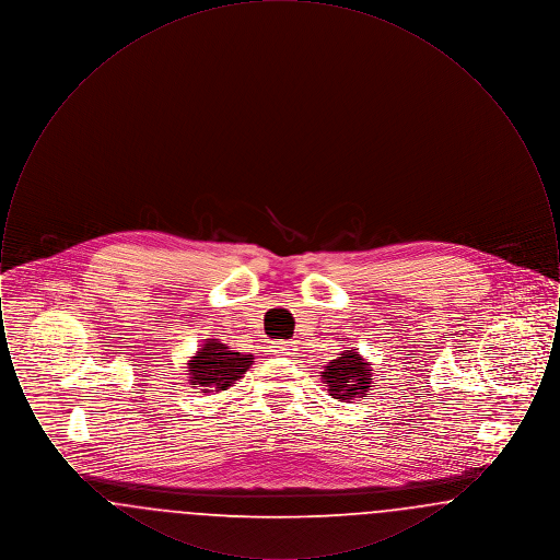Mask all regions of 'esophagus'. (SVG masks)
Wrapping results in <instances>:
<instances>
[{"instance_id":"34e87169","label":"esophagus","mask_w":560,"mask_h":560,"mask_svg":"<svg viewBox=\"0 0 560 560\" xmlns=\"http://www.w3.org/2000/svg\"><path fill=\"white\" fill-rule=\"evenodd\" d=\"M295 350H298L295 342H277V345H272V352H275V354H285V357H290V354H295Z\"/></svg>"}]
</instances>
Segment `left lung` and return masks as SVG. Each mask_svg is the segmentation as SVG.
Here are the masks:
<instances>
[{"instance_id":"left-lung-1","label":"left lung","mask_w":560,"mask_h":560,"mask_svg":"<svg viewBox=\"0 0 560 560\" xmlns=\"http://www.w3.org/2000/svg\"><path fill=\"white\" fill-rule=\"evenodd\" d=\"M372 368L363 361L361 354L354 350L342 352L338 359L329 361L323 382L327 384V393L334 399L350 400L352 397H365V393L372 388Z\"/></svg>"}]
</instances>
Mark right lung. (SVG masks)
I'll list each match as a JSON object with an SVG mask.
<instances>
[{
  "label": "right lung",
  "mask_w": 560,
  "mask_h": 560,
  "mask_svg": "<svg viewBox=\"0 0 560 560\" xmlns=\"http://www.w3.org/2000/svg\"><path fill=\"white\" fill-rule=\"evenodd\" d=\"M254 363V354L233 352L218 340H208L203 348L188 361V375L192 386H201L206 393L226 390L235 384Z\"/></svg>",
  "instance_id": "right-lung-1"
}]
</instances>
